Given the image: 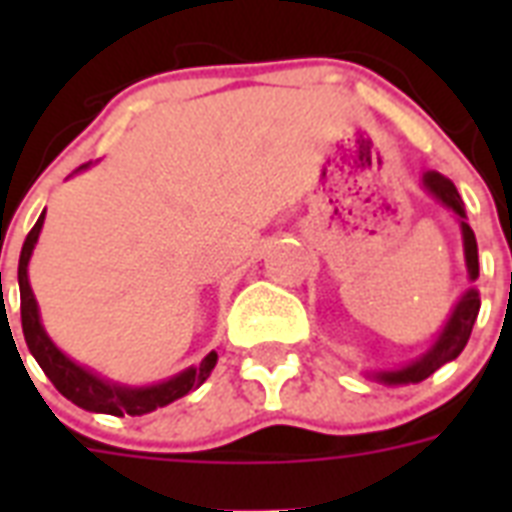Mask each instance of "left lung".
Returning a JSON list of instances; mask_svg holds the SVG:
<instances>
[{"label": "left lung", "mask_w": 512, "mask_h": 512, "mask_svg": "<svg viewBox=\"0 0 512 512\" xmlns=\"http://www.w3.org/2000/svg\"><path fill=\"white\" fill-rule=\"evenodd\" d=\"M422 188L438 201L444 204L449 212L454 215V220L460 223L462 233V249H465V268H468V279H478V244L476 233L468 225V215H465V204H462L460 193L454 188V183L449 177L438 175V172H425L422 175ZM478 311H481V297H478V289L470 284L462 297L457 300V305L449 313L444 329L438 332V337L433 340L425 353L409 361L406 366H398V369H382V372H366V377H372L374 382H382V385H412V382L428 380L430 374L441 369L444 364L454 361L460 356L462 348L468 345L470 332H473V324L478 319Z\"/></svg>", "instance_id": "left-lung-1"}]
</instances>
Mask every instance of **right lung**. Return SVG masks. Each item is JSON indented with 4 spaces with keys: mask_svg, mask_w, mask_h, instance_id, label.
<instances>
[{
    "mask_svg": "<svg viewBox=\"0 0 512 512\" xmlns=\"http://www.w3.org/2000/svg\"><path fill=\"white\" fill-rule=\"evenodd\" d=\"M87 167H90V164H82L76 172L87 170ZM42 225L44 212L39 215L36 225L31 228L26 241H23V249H20V321H23V337H26V345L28 350H31V356L36 358V364L42 366V372L50 377L52 385H55L68 401H74L76 406H82L87 412L114 414V417H124V414L140 417V414L154 412L159 406H167L172 404V401H177V398L188 396L191 390H196L201 382L207 380L209 372H212L217 364L215 350L201 358L199 366H188V369L177 372L170 380L154 382V385H124V382H114L108 380V377H100L98 372H92L87 366L76 364L74 358H68L66 353L50 340V335L44 332L34 289L28 284V260L34 255V247L36 241H39V233H42Z\"/></svg>",
    "mask_w": 512,
    "mask_h": 512,
    "instance_id": "1",
    "label": "right lung"
}]
</instances>
